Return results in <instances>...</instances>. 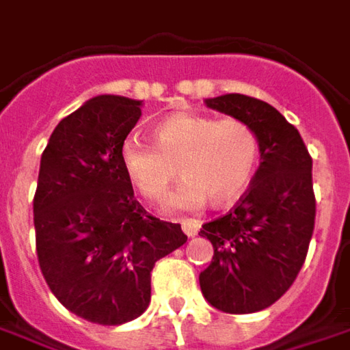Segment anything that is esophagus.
Here are the masks:
<instances>
[{
	"label": "esophagus",
	"mask_w": 350,
	"mask_h": 350,
	"mask_svg": "<svg viewBox=\"0 0 350 350\" xmlns=\"http://www.w3.org/2000/svg\"><path fill=\"white\" fill-rule=\"evenodd\" d=\"M199 228H201L199 220H193V218H189V220H182V230H184V234L187 235V237H195L197 232H199Z\"/></svg>",
	"instance_id": "1"
}]
</instances>
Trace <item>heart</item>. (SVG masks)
I'll return each mask as SVG.
<instances>
[{"label":"heart","instance_id":"b5f03b06","mask_svg":"<svg viewBox=\"0 0 350 350\" xmlns=\"http://www.w3.org/2000/svg\"><path fill=\"white\" fill-rule=\"evenodd\" d=\"M155 145L128 137L120 165L130 184L151 203H161L178 172L184 180L168 195L166 208L232 205L249 187L258 166L260 142L237 118L174 113L157 124Z\"/></svg>","mask_w":350,"mask_h":350}]
</instances>
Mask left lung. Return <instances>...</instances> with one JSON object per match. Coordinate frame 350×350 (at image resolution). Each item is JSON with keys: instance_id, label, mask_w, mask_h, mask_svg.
I'll return each instance as SVG.
<instances>
[{"instance_id": "obj_1", "label": "left lung", "mask_w": 350, "mask_h": 350, "mask_svg": "<svg viewBox=\"0 0 350 350\" xmlns=\"http://www.w3.org/2000/svg\"><path fill=\"white\" fill-rule=\"evenodd\" d=\"M205 105L247 122L260 142L247 193L199 232L215 249L199 274L203 297L228 314H251L274 305L305 262L316 216L312 159L297 128L266 101L224 94Z\"/></svg>"}]
</instances>
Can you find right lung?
<instances>
[{"label":"right lung","mask_w":350,"mask_h":350,"mask_svg":"<svg viewBox=\"0 0 350 350\" xmlns=\"http://www.w3.org/2000/svg\"><path fill=\"white\" fill-rule=\"evenodd\" d=\"M144 103L97 95L55 126L34 195L38 260L57 301L72 314L120 325L145 312L151 270L187 241L135 201L120 147Z\"/></svg>","instance_id":"1"}]
</instances>
